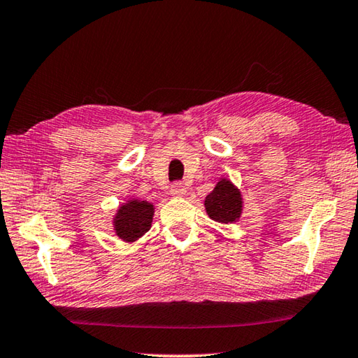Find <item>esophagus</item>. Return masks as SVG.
<instances>
[{
  "mask_svg": "<svg viewBox=\"0 0 358 358\" xmlns=\"http://www.w3.org/2000/svg\"><path fill=\"white\" fill-rule=\"evenodd\" d=\"M185 192H187V188L184 184H182V182H174V184L171 185V190H170L171 196H174V198L184 196Z\"/></svg>",
  "mask_w": 358,
  "mask_h": 358,
  "instance_id": "1",
  "label": "esophagus"
}]
</instances>
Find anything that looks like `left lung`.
Listing matches in <instances>:
<instances>
[{"instance_id": "1", "label": "left lung", "mask_w": 358, "mask_h": 358, "mask_svg": "<svg viewBox=\"0 0 358 358\" xmlns=\"http://www.w3.org/2000/svg\"><path fill=\"white\" fill-rule=\"evenodd\" d=\"M207 215L213 221L222 222H234L240 218L243 201L241 194L237 187H235L231 180L221 179L217 185H215L213 192L208 193L204 201Z\"/></svg>"}]
</instances>
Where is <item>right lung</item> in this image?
<instances>
[{"label":"right lung","instance_id":"add662e5","mask_svg":"<svg viewBox=\"0 0 358 358\" xmlns=\"http://www.w3.org/2000/svg\"><path fill=\"white\" fill-rule=\"evenodd\" d=\"M154 215V206L148 201L131 199L118 208L113 218L115 234L121 240L132 243L150 231Z\"/></svg>","mask_w":358,"mask_h":358}]
</instances>
